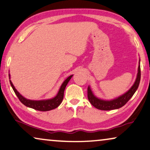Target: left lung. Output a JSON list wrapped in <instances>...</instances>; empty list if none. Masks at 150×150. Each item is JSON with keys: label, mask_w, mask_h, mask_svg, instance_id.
I'll list each match as a JSON object with an SVG mask.
<instances>
[{"label": "left lung", "mask_w": 150, "mask_h": 150, "mask_svg": "<svg viewBox=\"0 0 150 150\" xmlns=\"http://www.w3.org/2000/svg\"><path fill=\"white\" fill-rule=\"evenodd\" d=\"M141 80V67H140V60H139V65L138 67V73H137V79L135 81L134 85H133L130 89L128 91L126 92L123 95L119 96L118 98H115L111 100H104L100 99L94 96V94L92 92L91 88L89 86L87 89V97L92 105L94 107L100 110H110L117 109L124 106L127 102L129 101V100L132 97L135 92L138 89L139 83Z\"/></svg>", "instance_id": "left-lung-1"}]
</instances>
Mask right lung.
<instances>
[{
    "instance_id": "add662e5",
    "label": "right lung",
    "mask_w": 150,
    "mask_h": 150,
    "mask_svg": "<svg viewBox=\"0 0 150 150\" xmlns=\"http://www.w3.org/2000/svg\"><path fill=\"white\" fill-rule=\"evenodd\" d=\"M73 75L69 76L68 78H67V79H65L64 82H63L62 85H61L60 89L58 93L57 94V96L54 98H52V99H48V100H28L23 97L19 92L17 91V89H16L14 87L12 82L9 80L10 84L12 89H13L14 92H15L16 95L17 96L18 99L20 100V101L22 102L24 105L29 108H32L35 110H40V111H48V110H50L52 109H54L60 105L61 102L63 101V96H64V91L66 85L68 83L69 80L71 79V78L72 77ZM9 76L10 78V75L9 74Z\"/></svg>"
}]
</instances>
